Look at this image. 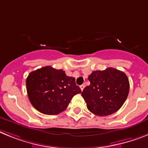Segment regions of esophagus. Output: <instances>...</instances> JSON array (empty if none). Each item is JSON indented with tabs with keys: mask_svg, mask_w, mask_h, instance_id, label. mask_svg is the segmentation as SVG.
<instances>
[{
	"mask_svg": "<svg viewBox=\"0 0 148 148\" xmlns=\"http://www.w3.org/2000/svg\"><path fill=\"white\" fill-rule=\"evenodd\" d=\"M79 88H80V89H81V91H83V88H85V85H84V84L81 85V86H79Z\"/></svg>",
	"mask_w": 148,
	"mask_h": 148,
	"instance_id": "obj_1",
	"label": "esophagus"
}]
</instances>
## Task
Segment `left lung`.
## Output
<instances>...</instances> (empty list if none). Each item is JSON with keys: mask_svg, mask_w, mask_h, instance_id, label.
Returning <instances> with one entry per match:
<instances>
[{"mask_svg": "<svg viewBox=\"0 0 148 148\" xmlns=\"http://www.w3.org/2000/svg\"><path fill=\"white\" fill-rule=\"evenodd\" d=\"M88 79L90 85L81 95L91 112L106 116L116 112L124 104L129 94L130 83L123 71L108 68L95 71Z\"/></svg>", "mask_w": 148, "mask_h": 148, "instance_id": "left-lung-1", "label": "left lung"}]
</instances>
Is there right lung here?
I'll return each mask as SVG.
<instances>
[{
    "label": "right lung",
    "mask_w": 148,
    "mask_h": 148,
    "mask_svg": "<svg viewBox=\"0 0 148 148\" xmlns=\"http://www.w3.org/2000/svg\"><path fill=\"white\" fill-rule=\"evenodd\" d=\"M27 92L33 107L45 115H57L66 110L71 100L81 89L75 78L62 69L45 66L29 73L26 79Z\"/></svg>",
    "instance_id": "1"
}]
</instances>
